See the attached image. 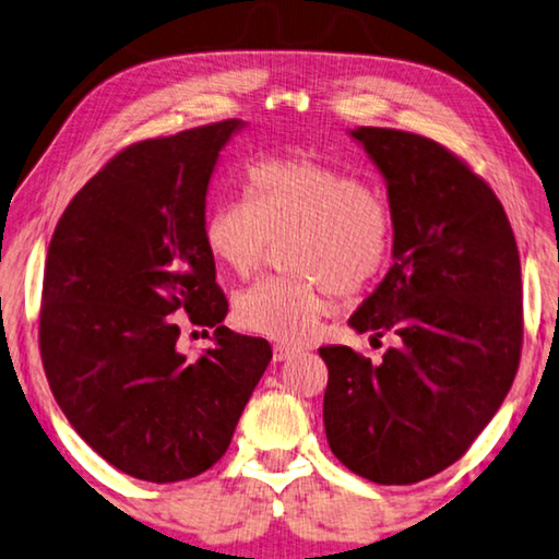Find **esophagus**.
Segmentation results:
<instances>
[{"label": "esophagus", "mask_w": 559, "mask_h": 559, "mask_svg": "<svg viewBox=\"0 0 559 559\" xmlns=\"http://www.w3.org/2000/svg\"><path fill=\"white\" fill-rule=\"evenodd\" d=\"M301 349H297V346H289V344H277L274 346V359L277 361H287L292 359V356H297Z\"/></svg>", "instance_id": "esophagus-1"}]
</instances>
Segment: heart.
Instances as JSON below:
<instances>
[{
	"label": "heart",
	"mask_w": 559,
	"mask_h": 559,
	"mask_svg": "<svg viewBox=\"0 0 559 559\" xmlns=\"http://www.w3.org/2000/svg\"><path fill=\"white\" fill-rule=\"evenodd\" d=\"M282 267L235 299V319L277 342H305L326 312L329 295H356L386 267L391 207L377 188L305 153L270 155L245 173V203L207 210L203 240L219 267L240 277L260 267L270 240Z\"/></svg>",
	"instance_id": "b5f03b06"
}]
</instances>
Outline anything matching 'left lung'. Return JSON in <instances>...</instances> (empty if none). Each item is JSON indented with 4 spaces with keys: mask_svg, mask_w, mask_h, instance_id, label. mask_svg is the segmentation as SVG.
I'll use <instances>...</instances> for the list:
<instances>
[{
    "mask_svg": "<svg viewBox=\"0 0 559 559\" xmlns=\"http://www.w3.org/2000/svg\"><path fill=\"white\" fill-rule=\"evenodd\" d=\"M386 180L393 264L349 319L354 332L399 336L373 366L322 346L324 431L352 473L411 486L455 463L490 424L523 346L515 235L496 193L424 135L349 131Z\"/></svg>",
    "mask_w": 559,
    "mask_h": 559,
    "instance_id": "8db88e82",
    "label": "left lung"
}]
</instances>
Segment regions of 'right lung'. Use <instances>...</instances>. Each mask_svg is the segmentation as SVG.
I'll use <instances>...</instances> for the list:
<instances>
[{
  "label": "right lung",
  "mask_w": 559,
  "mask_h": 559,
  "mask_svg": "<svg viewBox=\"0 0 559 559\" xmlns=\"http://www.w3.org/2000/svg\"><path fill=\"white\" fill-rule=\"evenodd\" d=\"M240 118L135 143L106 163L53 230L39 322L49 386L73 431L118 471L176 483L223 459L272 359L223 326L203 240L207 188ZM173 313L215 328L186 360Z\"/></svg>",
  "instance_id": "right-lung-1"
}]
</instances>
